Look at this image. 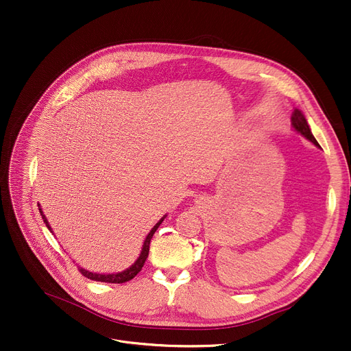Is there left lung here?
Masks as SVG:
<instances>
[{"instance_id": "1", "label": "left lung", "mask_w": 351, "mask_h": 351, "mask_svg": "<svg viewBox=\"0 0 351 351\" xmlns=\"http://www.w3.org/2000/svg\"><path fill=\"white\" fill-rule=\"evenodd\" d=\"M291 126L294 128V131H298L300 135H303L307 141H310L311 143H315L316 146H320L319 142L316 141V138L313 136L311 131H310V126L307 123L306 117L303 115V112L300 109H294L293 114H291Z\"/></svg>"}]
</instances>
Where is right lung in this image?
Segmentation results:
<instances>
[{
	"label": "right lung",
	"mask_w": 351,
	"mask_h": 351,
	"mask_svg": "<svg viewBox=\"0 0 351 351\" xmlns=\"http://www.w3.org/2000/svg\"><path fill=\"white\" fill-rule=\"evenodd\" d=\"M38 209H40V213H41V216H43V220H44V223L47 225L48 230H49L51 233H53L52 229H51V226H49V223H48V220H47L45 215H44V212H43V209H41L40 206H38ZM165 217H166V215H165L163 217H160L159 222L151 229L149 233H147L146 239L143 241V245H142L141 254H139V257H138V259L135 261V263H134L131 267H128V269H125V270H122V271H118V273H109V274L94 273V271H89V270H86V269H84V267H80V271L85 276V278L90 279V280L104 282V283H125V282L132 280V279L135 278V276L142 270V267H143V265H145V261L147 259V254H149V243H151V239H152V236L155 234L156 229H158V228L160 226V223L163 222Z\"/></svg>",
	"instance_id": "right-lung-1"
}]
</instances>
